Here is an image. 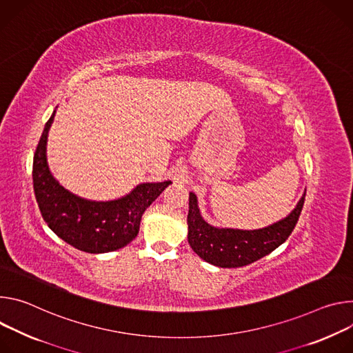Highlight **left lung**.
Here are the masks:
<instances>
[{
  "label": "left lung",
  "mask_w": 353,
  "mask_h": 353,
  "mask_svg": "<svg viewBox=\"0 0 353 353\" xmlns=\"http://www.w3.org/2000/svg\"><path fill=\"white\" fill-rule=\"evenodd\" d=\"M305 193L294 210L278 223L259 230L219 228L203 220L198 198L189 193L188 241L192 250L206 262L220 268H240L250 265L282 245L297 224Z\"/></svg>",
  "instance_id": "1"
}]
</instances>
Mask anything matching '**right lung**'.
Masks as SVG:
<instances>
[{"label":"right lung","mask_w":353,"mask_h":353,"mask_svg":"<svg viewBox=\"0 0 353 353\" xmlns=\"http://www.w3.org/2000/svg\"><path fill=\"white\" fill-rule=\"evenodd\" d=\"M54 114L45 125L33 157V189L43 220L49 228L74 248L103 254L123 248L136 239L145 209L171 185V181L140 183L126 196L95 202L68 192L52 175L46 144Z\"/></svg>","instance_id":"1"}]
</instances>
